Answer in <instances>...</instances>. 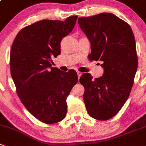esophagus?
I'll return each instance as SVG.
<instances>
[{"label": "esophagus", "mask_w": 146, "mask_h": 146, "mask_svg": "<svg viewBox=\"0 0 146 146\" xmlns=\"http://www.w3.org/2000/svg\"><path fill=\"white\" fill-rule=\"evenodd\" d=\"M77 75H78V77H79V78H80V77H81L82 74V72H79V71H77Z\"/></svg>", "instance_id": "34e87169"}]
</instances>
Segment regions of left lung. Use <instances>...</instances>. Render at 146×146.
Segmentation results:
<instances>
[{"mask_svg": "<svg viewBox=\"0 0 146 146\" xmlns=\"http://www.w3.org/2000/svg\"><path fill=\"white\" fill-rule=\"evenodd\" d=\"M78 23L91 44L89 58L101 61L104 69L99 78L92 80L89 73L80 77L86 109L93 118L109 120L128 98L138 68L133 31L126 22L109 13L79 18Z\"/></svg>", "mask_w": 146, "mask_h": 146, "instance_id": "1", "label": "left lung"}]
</instances>
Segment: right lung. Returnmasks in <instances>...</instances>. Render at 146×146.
<instances>
[{
    "instance_id": "add662e5",
    "label": "right lung",
    "mask_w": 146,
    "mask_h": 146,
    "mask_svg": "<svg viewBox=\"0 0 146 146\" xmlns=\"http://www.w3.org/2000/svg\"><path fill=\"white\" fill-rule=\"evenodd\" d=\"M77 16L64 21L42 20L16 35L10 54L11 73L18 96L32 115L46 124L63 120L66 98L78 81L74 70L51 67V58L61 54V41L71 33Z\"/></svg>"
}]
</instances>
